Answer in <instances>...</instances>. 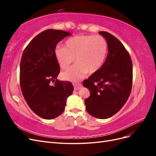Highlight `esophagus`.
<instances>
[{
	"instance_id": "esophagus-1",
	"label": "esophagus",
	"mask_w": 156,
	"mask_h": 156,
	"mask_svg": "<svg viewBox=\"0 0 156 156\" xmlns=\"http://www.w3.org/2000/svg\"><path fill=\"white\" fill-rule=\"evenodd\" d=\"M73 88H74V90H79L80 88H81L82 87L81 84L80 83H73Z\"/></svg>"
}]
</instances>
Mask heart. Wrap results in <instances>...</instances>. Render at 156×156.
Returning a JSON list of instances; mask_svg holds the SVG:
<instances>
[{
	"instance_id": "obj_1",
	"label": "heart",
	"mask_w": 156,
	"mask_h": 156,
	"mask_svg": "<svg viewBox=\"0 0 156 156\" xmlns=\"http://www.w3.org/2000/svg\"><path fill=\"white\" fill-rule=\"evenodd\" d=\"M107 50V42L102 36L79 35L66 41L65 48L56 47L55 56L62 69H66L75 60L77 62L62 73L64 79L75 81L87 72H98L104 62Z\"/></svg>"
}]
</instances>
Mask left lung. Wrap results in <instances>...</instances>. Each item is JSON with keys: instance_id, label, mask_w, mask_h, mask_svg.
Masks as SVG:
<instances>
[{"instance_id": "8db88e82", "label": "left lung", "mask_w": 156, "mask_h": 156, "mask_svg": "<svg viewBox=\"0 0 156 156\" xmlns=\"http://www.w3.org/2000/svg\"><path fill=\"white\" fill-rule=\"evenodd\" d=\"M105 37L108 53L98 72L83 83L89 89L85 99L86 110L100 119L110 118L124 105L131 91L133 68L130 55L116 37L107 32H99Z\"/></svg>"}]
</instances>
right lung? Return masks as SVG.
Returning <instances> with one entry per match:
<instances>
[{
    "label": "right lung",
    "mask_w": 156,
    "mask_h": 156,
    "mask_svg": "<svg viewBox=\"0 0 156 156\" xmlns=\"http://www.w3.org/2000/svg\"><path fill=\"white\" fill-rule=\"evenodd\" d=\"M69 35L60 30H44L30 41L22 55L20 79L23 97L31 110L44 119L62 114L73 91L70 82L56 79L60 67L55 56L56 45Z\"/></svg>",
    "instance_id": "1"
}]
</instances>
